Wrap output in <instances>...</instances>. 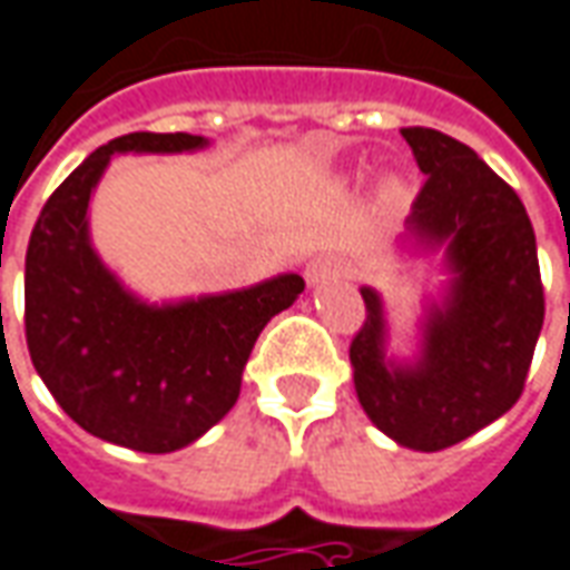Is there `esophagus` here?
Returning <instances> with one entry per match:
<instances>
[{
	"mask_svg": "<svg viewBox=\"0 0 570 570\" xmlns=\"http://www.w3.org/2000/svg\"><path fill=\"white\" fill-rule=\"evenodd\" d=\"M342 272V262H333V258H317L308 265V281L317 284V281H324V277H336Z\"/></svg>",
	"mask_w": 570,
	"mask_h": 570,
	"instance_id": "34e87169",
	"label": "esophagus"
}]
</instances>
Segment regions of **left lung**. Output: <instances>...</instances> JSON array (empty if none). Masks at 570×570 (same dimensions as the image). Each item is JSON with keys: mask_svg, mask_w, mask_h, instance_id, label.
<instances>
[{"mask_svg": "<svg viewBox=\"0 0 570 570\" xmlns=\"http://www.w3.org/2000/svg\"><path fill=\"white\" fill-rule=\"evenodd\" d=\"M425 181L410 230L448 244V302L432 305L423 357L413 367L385 361L382 302L361 289L367 317L348 357L354 392L373 425L413 451H444L503 416L524 392L543 326V284L531 218L472 147L438 129H401Z\"/></svg>", "mask_w": 570, "mask_h": 570, "instance_id": "8db88e82", "label": "left lung"}]
</instances>
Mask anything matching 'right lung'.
Masks as SVG:
<instances>
[{
  "mask_svg": "<svg viewBox=\"0 0 570 570\" xmlns=\"http://www.w3.org/2000/svg\"><path fill=\"white\" fill-rule=\"evenodd\" d=\"M200 135L129 132L101 145L36 218L23 268V333L36 373L89 435L141 453H173L213 429L240 395L249 352L274 314L305 289L298 274L145 305L89 244V197L114 154H178Z\"/></svg>",
  "mask_w": 570,
  "mask_h": 570,
  "instance_id": "right-lung-1",
  "label": "right lung"
}]
</instances>
